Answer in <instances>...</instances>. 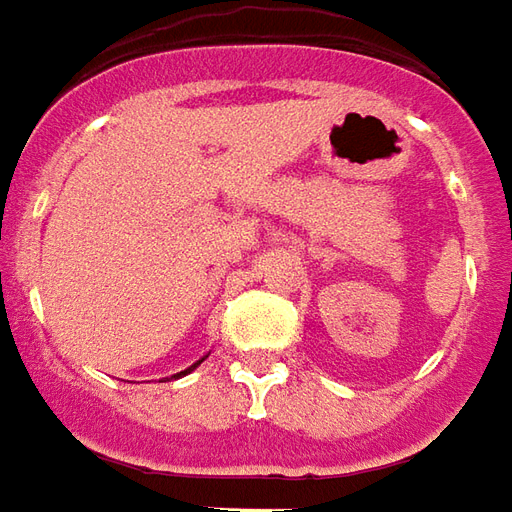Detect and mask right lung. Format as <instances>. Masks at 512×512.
Listing matches in <instances>:
<instances>
[{
  "label": "right lung",
  "instance_id": "add662e5",
  "mask_svg": "<svg viewBox=\"0 0 512 512\" xmlns=\"http://www.w3.org/2000/svg\"><path fill=\"white\" fill-rule=\"evenodd\" d=\"M204 360H207V354H204V357H201L199 363H193V365H190V368H185V371H179V374H174V376H177V379H179V376H185V374H190V371H193V368H199V365H201V363H204Z\"/></svg>",
  "mask_w": 512,
  "mask_h": 512
}]
</instances>
